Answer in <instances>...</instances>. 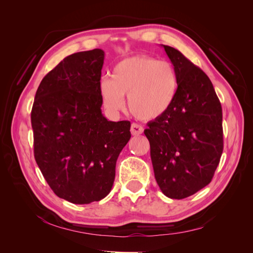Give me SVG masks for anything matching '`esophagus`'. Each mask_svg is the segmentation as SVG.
<instances>
[{
	"label": "esophagus",
	"mask_w": 253,
	"mask_h": 253,
	"mask_svg": "<svg viewBox=\"0 0 253 253\" xmlns=\"http://www.w3.org/2000/svg\"><path fill=\"white\" fill-rule=\"evenodd\" d=\"M131 133L134 136H138V135L143 133V127L139 125H137V124H133L131 126Z\"/></svg>",
	"instance_id": "obj_1"
}]
</instances>
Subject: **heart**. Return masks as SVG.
<instances>
[{"label": "heart", "instance_id": "b5f03b06", "mask_svg": "<svg viewBox=\"0 0 253 253\" xmlns=\"http://www.w3.org/2000/svg\"><path fill=\"white\" fill-rule=\"evenodd\" d=\"M100 97L111 113L128 110L144 121L162 118L174 105L178 93V76L168 61L144 55L128 57L113 67L111 77L100 82Z\"/></svg>", "mask_w": 253, "mask_h": 253}]
</instances>
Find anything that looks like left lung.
I'll use <instances>...</instances> for the list:
<instances>
[{
  "mask_svg": "<svg viewBox=\"0 0 253 253\" xmlns=\"http://www.w3.org/2000/svg\"><path fill=\"white\" fill-rule=\"evenodd\" d=\"M178 76L174 105L148 124L155 179L174 200L209 185L223 153V112L209 77L182 53L162 45Z\"/></svg>",
  "mask_w": 253,
  "mask_h": 253,
  "instance_id": "8db88e82",
  "label": "left lung"
}]
</instances>
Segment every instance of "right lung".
Returning a JSON list of instances; mask_svg holds the SVG:
<instances>
[{"label": "right lung", "mask_w": 253, "mask_h": 253, "mask_svg": "<svg viewBox=\"0 0 253 253\" xmlns=\"http://www.w3.org/2000/svg\"><path fill=\"white\" fill-rule=\"evenodd\" d=\"M102 49L67 56L42 79L32 110L37 165L57 196L84 205L111 192L131 122L101 112Z\"/></svg>", "instance_id": "obj_1"}]
</instances>
